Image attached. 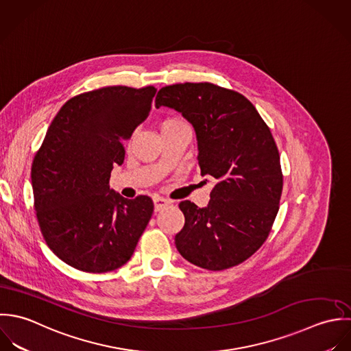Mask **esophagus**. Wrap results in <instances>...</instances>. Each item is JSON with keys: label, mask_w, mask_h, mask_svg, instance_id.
Returning <instances> with one entry per match:
<instances>
[{"label": "esophagus", "mask_w": 351, "mask_h": 351, "mask_svg": "<svg viewBox=\"0 0 351 351\" xmlns=\"http://www.w3.org/2000/svg\"><path fill=\"white\" fill-rule=\"evenodd\" d=\"M153 204H154V210L160 211L162 210L164 208H167L171 202L165 198H161V197L156 195V197H153Z\"/></svg>", "instance_id": "1"}]
</instances>
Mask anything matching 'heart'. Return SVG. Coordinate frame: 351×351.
Here are the masks:
<instances>
[{
  "label": "heart",
  "mask_w": 351,
  "mask_h": 351,
  "mask_svg": "<svg viewBox=\"0 0 351 351\" xmlns=\"http://www.w3.org/2000/svg\"><path fill=\"white\" fill-rule=\"evenodd\" d=\"M168 122H172V121H168Z\"/></svg>",
  "instance_id": "b5f03b06"
}]
</instances>
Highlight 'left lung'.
I'll list each match as a JSON object with an SVG mask.
<instances>
[{
    "label": "left lung",
    "instance_id": "8db88e82",
    "mask_svg": "<svg viewBox=\"0 0 351 351\" xmlns=\"http://www.w3.org/2000/svg\"><path fill=\"white\" fill-rule=\"evenodd\" d=\"M156 107L193 125L201 175L214 178L206 208L179 205L184 226L175 236L178 251L211 271L244 262L266 241L278 213L282 172L270 129L248 99L209 82L164 86Z\"/></svg>",
    "mask_w": 351,
    "mask_h": 351
}]
</instances>
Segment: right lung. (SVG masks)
<instances>
[{
	"mask_svg": "<svg viewBox=\"0 0 351 351\" xmlns=\"http://www.w3.org/2000/svg\"><path fill=\"white\" fill-rule=\"evenodd\" d=\"M154 86H106L68 100L36 153L31 182L35 210L50 250L71 267L107 273L133 255L153 202L110 189L114 165L150 110Z\"/></svg>",
	"mask_w": 351,
	"mask_h": 351,
	"instance_id": "add662e5",
	"label": "right lung"
}]
</instances>
